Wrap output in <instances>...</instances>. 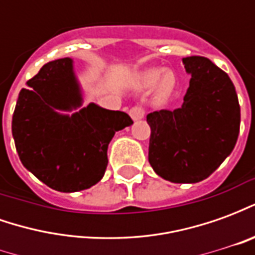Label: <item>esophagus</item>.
I'll return each mask as SVG.
<instances>
[{"mask_svg":"<svg viewBox=\"0 0 255 255\" xmlns=\"http://www.w3.org/2000/svg\"><path fill=\"white\" fill-rule=\"evenodd\" d=\"M146 115V112L142 106H132L131 109H129V116L132 117L133 120H142Z\"/></svg>","mask_w":255,"mask_h":255,"instance_id":"obj_1","label":"esophagus"}]
</instances>
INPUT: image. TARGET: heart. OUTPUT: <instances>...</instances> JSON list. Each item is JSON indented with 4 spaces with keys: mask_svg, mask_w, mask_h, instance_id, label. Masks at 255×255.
<instances>
[{
    "mask_svg": "<svg viewBox=\"0 0 255 255\" xmlns=\"http://www.w3.org/2000/svg\"><path fill=\"white\" fill-rule=\"evenodd\" d=\"M160 80L161 82H160V87H158V93H160L161 97H166L173 90V86H175V78L172 73L166 72L164 75V69L153 68V69H147V71H143L140 73L136 82H138V86L140 89H151L158 83Z\"/></svg>",
    "mask_w": 255,
    "mask_h": 255,
    "instance_id": "heart-1",
    "label": "heart"
}]
</instances>
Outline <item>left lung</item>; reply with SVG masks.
<instances>
[{
    "instance_id": "1",
    "label": "left lung",
    "mask_w": 255,
    "mask_h": 255,
    "mask_svg": "<svg viewBox=\"0 0 255 255\" xmlns=\"http://www.w3.org/2000/svg\"><path fill=\"white\" fill-rule=\"evenodd\" d=\"M191 73L182 108L147 115L149 162L172 183H198L213 173L234 150L241 106L230 76L209 58H183Z\"/></svg>"
}]
</instances>
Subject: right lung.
<instances>
[{
  "label": "right lung",
  "mask_w": 255,
  "mask_h": 255,
  "mask_svg": "<svg viewBox=\"0 0 255 255\" xmlns=\"http://www.w3.org/2000/svg\"><path fill=\"white\" fill-rule=\"evenodd\" d=\"M21 89L12 119L21 164L53 190L75 192L100 182L108 166V144L116 131L132 124L126 112L82 105L72 60L45 64Z\"/></svg>",
  "instance_id": "right-lung-1"
}]
</instances>
